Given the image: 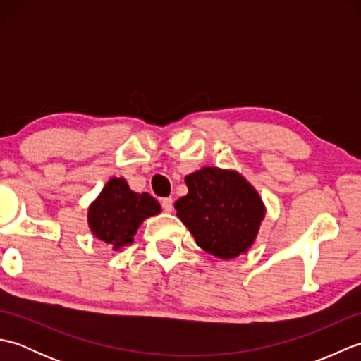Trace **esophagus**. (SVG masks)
I'll return each instance as SVG.
<instances>
[{
  "instance_id": "1",
  "label": "esophagus",
  "mask_w": 361,
  "mask_h": 361,
  "mask_svg": "<svg viewBox=\"0 0 361 361\" xmlns=\"http://www.w3.org/2000/svg\"><path fill=\"white\" fill-rule=\"evenodd\" d=\"M161 206H163V209L166 212H172V209H173V200H172L171 197H166V198H163V200H161Z\"/></svg>"
}]
</instances>
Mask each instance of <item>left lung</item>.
<instances>
[{"mask_svg": "<svg viewBox=\"0 0 361 361\" xmlns=\"http://www.w3.org/2000/svg\"><path fill=\"white\" fill-rule=\"evenodd\" d=\"M185 181L189 192L175 203V209L198 247L220 259L247 252L265 216L250 183L237 172L217 167H203Z\"/></svg>", "mask_w": 361, "mask_h": 361, "instance_id": "1", "label": "left lung"}]
</instances>
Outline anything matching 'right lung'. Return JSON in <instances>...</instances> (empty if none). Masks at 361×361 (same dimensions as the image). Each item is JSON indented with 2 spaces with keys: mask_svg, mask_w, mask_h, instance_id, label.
<instances>
[{
  "mask_svg": "<svg viewBox=\"0 0 361 361\" xmlns=\"http://www.w3.org/2000/svg\"><path fill=\"white\" fill-rule=\"evenodd\" d=\"M159 211L152 195L133 192L124 178H111L90 206L88 224L97 239L118 250L132 243L142 220Z\"/></svg>",
  "mask_w": 361,
  "mask_h": 361,
  "instance_id": "right-lung-1",
  "label": "right lung"
}]
</instances>
